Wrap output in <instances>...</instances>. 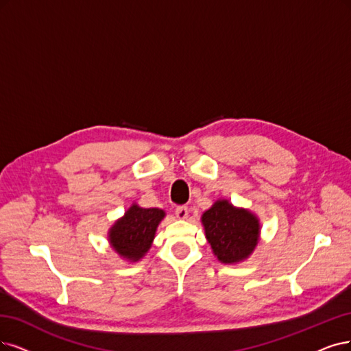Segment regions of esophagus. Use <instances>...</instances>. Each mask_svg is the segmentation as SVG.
Listing matches in <instances>:
<instances>
[{
	"mask_svg": "<svg viewBox=\"0 0 351 351\" xmlns=\"http://www.w3.org/2000/svg\"><path fill=\"white\" fill-rule=\"evenodd\" d=\"M175 214L179 219H186L188 218V214H189V210L186 208V206H178V208L175 210Z\"/></svg>",
	"mask_w": 351,
	"mask_h": 351,
	"instance_id": "esophagus-1",
	"label": "esophagus"
}]
</instances>
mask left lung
<instances>
[{
  "label": "left lung",
  "mask_w": 351,
  "mask_h": 351,
  "mask_svg": "<svg viewBox=\"0 0 351 351\" xmlns=\"http://www.w3.org/2000/svg\"><path fill=\"white\" fill-rule=\"evenodd\" d=\"M201 223L206 241L217 261L237 265L253 254L261 241V219L247 208L232 205L228 199H217L204 211Z\"/></svg>",
  "instance_id": "1"
}]
</instances>
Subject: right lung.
Here are the masks:
<instances>
[{"label": "right lung", "instance_id": "add662e5", "mask_svg": "<svg viewBox=\"0 0 351 351\" xmlns=\"http://www.w3.org/2000/svg\"><path fill=\"white\" fill-rule=\"evenodd\" d=\"M165 217L166 213L160 208H143L133 202L108 230L111 249L125 262H140L150 250Z\"/></svg>", "mask_w": 351, "mask_h": 351}]
</instances>
